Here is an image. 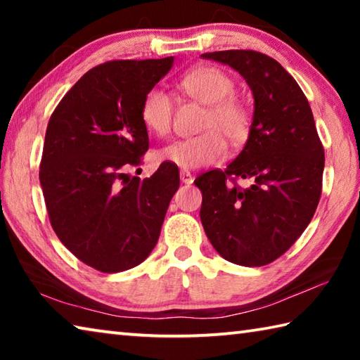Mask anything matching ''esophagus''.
<instances>
[{
    "instance_id": "34e87169",
    "label": "esophagus",
    "mask_w": 360,
    "mask_h": 360,
    "mask_svg": "<svg viewBox=\"0 0 360 360\" xmlns=\"http://www.w3.org/2000/svg\"><path fill=\"white\" fill-rule=\"evenodd\" d=\"M179 176H181V182H184V184H192L193 182V176L191 172H187V169H182Z\"/></svg>"
}]
</instances>
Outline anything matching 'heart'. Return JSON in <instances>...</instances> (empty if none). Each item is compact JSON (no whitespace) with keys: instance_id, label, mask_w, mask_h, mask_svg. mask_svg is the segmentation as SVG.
I'll return each instance as SVG.
<instances>
[{"instance_id":"b5f03b06","label":"heart","mask_w":360,"mask_h":360,"mask_svg":"<svg viewBox=\"0 0 360 360\" xmlns=\"http://www.w3.org/2000/svg\"><path fill=\"white\" fill-rule=\"evenodd\" d=\"M181 87L193 100L208 106L202 122V135L178 139L160 150L162 162L182 169H195L222 160L230 143L246 141L251 130V114L236 100L235 82L227 72L217 68H197L182 77ZM173 103L162 89H152L141 105V120L146 129L157 136H167L172 130Z\"/></svg>"}]
</instances>
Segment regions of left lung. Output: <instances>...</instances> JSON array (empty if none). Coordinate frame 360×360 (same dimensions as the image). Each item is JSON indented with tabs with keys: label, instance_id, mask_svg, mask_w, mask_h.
Instances as JSON below:
<instances>
[{
	"label": "left lung",
	"instance_id": "1",
	"mask_svg": "<svg viewBox=\"0 0 360 360\" xmlns=\"http://www.w3.org/2000/svg\"><path fill=\"white\" fill-rule=\"evenodd\" d=\"M238 71L254 96L245 148L224 169L195 179L203 195L200 219L225 260L262 266L276 260L308 227L318 208L324 148L307 96L275 58L255 51L206 52ZM246 179V189L226 184Z\"/></svg>",
	"mask_w": 360,
	"mask_h": 360
}]
</instances>
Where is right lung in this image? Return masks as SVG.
<instances>
[{
  "label": "right lung",
  "mask_w": 360,
  "mask_h": 360,
  "mask_svg": "<svg viewBox=\"0 0 360 360\" xmlns=\"http://www.w3.org/2000/svg\"><path fill=\"white\" fill-rule=\"evenodd\" d=\"M173 62L95 66L49 120L39 169L49 219L60 241L98 271L119 273L148 259L179 187L178 167L165 162L143 181L127 173L141 165L149 149L144 96Z\"/></svg>",
  "instance_id": "1"
}]
</instances>
